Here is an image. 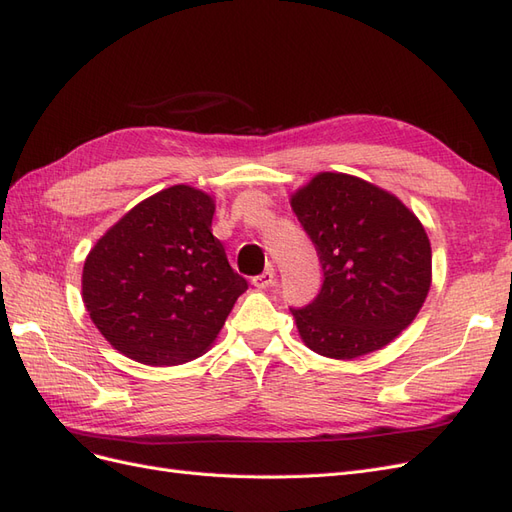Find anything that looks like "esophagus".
<instances>
[{
	"label": "esophagus",
	"instance_id": "esophagus-1",
	"mask_svg": "<svg viewBox=\"0 0 512 512\" xmlns=\"http://www.w3.org/2000/svg\"><path fill=\"white\" fill-rule=\"evenodd\" d=\"M251 283L257 287V290H266V287H270L274 283V270L272 268L264 270L261 274H257V277H253Z\"/></svg>",
	"mask_w": 512,
	"mask_h": 512
}]
</instances>
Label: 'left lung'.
<instances>
[{"mask_svg": "<svg viewBox=\"0 0 512 512\" xmlns=\"http://www.w3.org/2000/svg\"><path fill=\"white\" fill-rule=\"evenodd\" d=\"M316 246L324 281L294 309L303 342L318 355L355 359L409 326L430 290L432 253L422 222L396 196L359 177L320 173L292 196Z\"/></svg>", "mask_w": 512, "mask_h": 512, "instance_id": "left-lung-1", "label": "left lung"}]
</instances>
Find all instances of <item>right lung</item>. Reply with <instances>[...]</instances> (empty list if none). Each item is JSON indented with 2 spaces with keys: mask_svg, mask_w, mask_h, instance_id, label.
I'll list each match as a JSON object with an SVG mask.
<instances>
[{
  "mask_svg": "<svg viewBox=\"0 0 512 512\" xmlns=\"http://www.w3.org/2000/svg\"><path fill=\"white\" fill-rule=\"evenodd\" d=\"M214 201L173 186L127 212L88 253L82 296L101 335L144 365H179L212 346L248 283L212 235Z\"/></svg>",
  "mask_w": 512,
  "mask_h": 512,
  "instance_id": "add662e5",
  "label": "right lung"
}]
</instances>
